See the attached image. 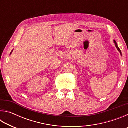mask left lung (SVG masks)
Returning <instances> with one entry per match:
<instances>
[{
    "label": "left lung",
    "mask_w": 128,
    "mask_h": 128,
    "mask_svg": "<svg viewBox=\"0 0 128 128\" xmlns=\"http://www.w3.org/2000/svg\"><path fill=\"white\" fill-rule=\"evenodd\" d=\"M114 44H115V46H116V47L117 48V49H118V50L120 52V54H121V55H122V54H121V50H120V49L119 48V47H118V44H117V43H116V42L115 41V40H114Z\"/></svg>",
    "instance_id": "1"
}]
</instances>
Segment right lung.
I'll use <instances>...</instances> for the list:
<instances>
[{
	"label": "right lung",
	"instance_id": "obj_1",
	"mask_svg": "<svg viewBox=\"0 0 128 128\" xmlns=\"http://www.w3.org/2000/svg\"><path fill=\"white\" fill-rule=\"evenodd\" d=\"M12 51H13V50L11 51V52H10V55H11V54H12Z\"/></svg>",
	"mask_w": 128,
	"mask_h": 128
}]
</instances>
